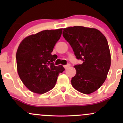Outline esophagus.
I'll list each match as a JSON object with an SVG mask.
<instances>
[{
    "label": "esophagus",
    "instance_id": "34e87169",
    "mask_svg": "<svg viewBox=\"0 0 123 123\" xmlns=\"http://www.w3.org/2000/svg\"><path fill=\"white\" fill-rule=\"evenodd\" d=\"M69 66H70V64H67V65H64V67L65 68V69H67V68L68 67H69Z\"/></svg>",
    "mask_w": 123,
    "mask_h": 123
}]
</instances>
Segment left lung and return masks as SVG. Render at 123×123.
Wrapping results in <instances>:
<instances>
[{"mask_svg":"<svg viewBox=\"0 0 123 123\" xmlns=\"http://www.w3.org/2000/svg\"><path fill=\"white\" fill-rule=\"evenodd\" d=\"M63 31V37L73 48L76 58L83 61L74 66L77 72L71 85L82 93H92L104 83L111 66L107 40L95 28L74 26Z\"/></svg>","mask_w":123,"mask_h":123,"instance_id":"left-lung-1","label":"left lung"}]
</instances>
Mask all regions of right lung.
Wrapping results in <instances>:
<instances>
[{
  "instance_id": "add662e5",
  "label": "right lung",
  "mask_w": 123,
  "mask_h": 123,
  "mask_svg": "<svg viewBox=\"0 0 123 123\" xmlns=\"http://www.w3.org/2000/svg\"><path fill=\"white\" fill-rule=\"evenodd\" d=\"M62 29L44 30L25 38L16 54L17 71L24 85L30 90L43 94L54 87L58 75L65 70L55 66L57 55H52Z\"/></svg>"
}]
</instances>
